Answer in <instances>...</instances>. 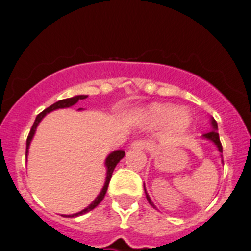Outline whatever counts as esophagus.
Wrapping results in <instances>:
<instances>
[{
	"mask_svg": "<svg viewBox=\"0 0 251 251\" xmlns=\"http://www.w3.org/2000/svg\"><path fill=\"white\" fill-rule=\"evenodd\" d=\"M132 148H134V150H146V148L148 147V142L145 141V139H138V141H134L132 143V146H130Z\"/></svg>",
	"mask_w": 251,
	"mask_h": 251,
	"instance_id": "esophagus-1",
	"label": "esophagus"
}]
</instances>
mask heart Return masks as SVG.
<instances>
[{
  "label": "heart",
  "mask_w": 251,
  "mask_h": 251,
  "mask_svg": "<svg viewBox=\"0 0 251 251\" xmlns=\"http://www.w3.org/2000/svg\"><path fill=\"white\" fill-rule=\"evenodd\" d=\"M148 118L156 124H165L170 122L174 130H185L190 126L191 117L185 109H175L168 104H156L148 110Z\"/></svg>",
  "instance_id": "1"
}]
</instances>
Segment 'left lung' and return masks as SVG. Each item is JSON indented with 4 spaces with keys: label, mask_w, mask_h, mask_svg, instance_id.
<instances>
[{
    "label": "left lung",
    "mask_w": 251,
    "mask_h": 251,
    "mask_svg": "<svg viewBox=\"0 0 251 251\" xmlns=\"http://www.w3.org/2000/svg\"><path fill=\"white\" fill-rule=\"evenodd\" d=\"M212 127H214V130H211V132H208V133H205V134H203V137H205V138H207V139H210V141L214 142L215 145L217 146V148H219V151L223 153V146H221L220 137H219V133H217V130H216L217 129V123H216V121H215V119H212ZM221 157H223V156H221ZM146 197H147L148 202H150L151 205L154 207V205H153L152 201H151V199H150V196L147 195V192H146Z\"/></svg>",
    "instance_id": "8db88e82"
}]
</instances>
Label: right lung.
<instances>
[{
    "label": "right lung",
    "instance_id": "add662e5",
    "mask_svg": "<svg viewBox=\"0 0 251 251\" xmlns=\"http://www.w3.org/2000/svg\"><path fill=\"white\" fill-rule=\"evenodd\" d=\"M88 98V95H76V97H73V98H68V99H63V100H59L56 101V103H54L52 105H50L49 108H46L45 110H43V112L40 113V114H37L36 119H35L34 124H32V127H31L30 129V133H28L27 136V139H26V154H27V150H28V146H30V142L31 139H32V137H34L35 134V129H36L37 124L40 123V121L45 117L46 114H48L49 112H51V110L54 109H57V108H68V106H72L74 105L75 103H77L79 100H81V99H85ZM124 154H126V152L122 150L119 151H114L113 153H110L109 156H108V158H106L105 161V165H106V181H105V185H104L103 190H101V192L99 194V196L95 199L94 201H93L92 203H90L89 206L86 208H84L83 211L77 212V214H74V215H69V217H75V216H79V215H83V214H86V212L92 211L93 208H95L97 206L99 205V203L101 202V200L104 199V196H105L106 194V190H108V185H109L110 182V178H112V174L113 171H114L115 166H117V163H118L119 161H121L122 158L124 157Z\"/></svg>",
    "mask_w": 251,
    "mask_h": 251
}]
</instances>
